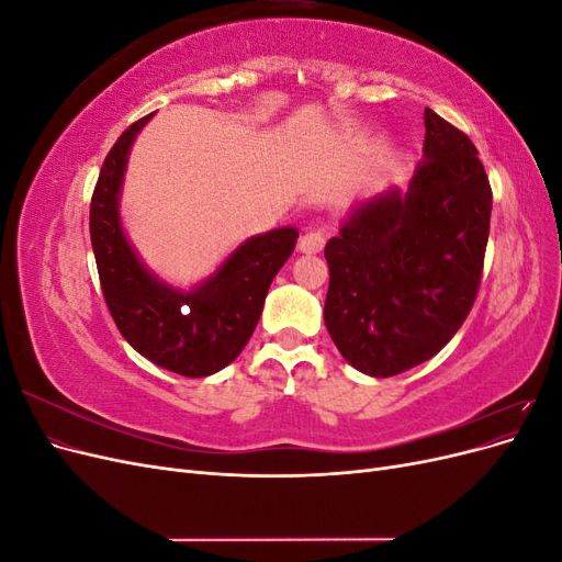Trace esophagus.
Masks as SVG:
<instances>
[{"mask_svg": "<svg viewBox=\"0 0 562 562\" xmlns=\"http://www.w3.org/2000/svg\"><path fill=\"white\" fill-rule=\"evenodd\" d=\"M323 246H326V236H323V234H321V232H316V229H310L307 234L302 236L300 244H297L300 252H307V255L321 252V250H323Z\"/></svg>", "mask_w": 562, "mask_h": 562, "instance_id": "esophagus-1", "label": "esophagus"}]
</instances>
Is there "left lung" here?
Returning <instances> with one entry per match:
<instances>
[{
  "instance_id": "left-lung-1",
  "label": "left lung",
  "mask_w": 562,
  "mask_h": 562,
  "mask_svg": "<svg viewBox=\"0 0 562 562\" xmlns=\"http://www.w3.org/2000/svg\"><path fill=\"white\" fill-rule=\"evenodd\" d=\"M424 157L407 192L363 201L326 244L323 321L370 378L429 361L479 295L492 190L469 135L424 110Z\"/></svg>"
}]
</instances>
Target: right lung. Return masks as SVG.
Listing matches in <instances>:
<instances>
[{"mask_svg": "<svg viewBox=\"0 0 562 562\" xmlns=\"http://www.w3.org/2000/svg\"><path fill=\"white\" fill-rule=\"evenodd\" d=\"M149 116L131 124L105 157L91 196V244L108 310L147 361L184 378H206L241 353L258 326L271 281L291 258L295 227L244 241L211 279L182 293L161 283L131 248L119 220L128 151Z\"/></svg>", "mask_w": 562, "mask_h": 562, "instance_id": "right-lung-1", "label": "right lung"}]
</instances>
